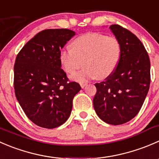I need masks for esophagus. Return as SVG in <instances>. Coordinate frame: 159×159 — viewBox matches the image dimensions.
Masks as SVG:
<instances>
[{
  "instance_id": "1",
  "label": "esophagus",
  "mask_w": 159,
  "mask_h": 159,
  "mask_svg": "<svg viewBox=\"0 0 159 159\" xmlns=\"http://www.w3.org/2000/svg\"><path fill=\"white\" fill-rule=\"evenodd\" d=\"M86 85H87V83H80V86H81V88H83V89L86 86Z\"/></svg>"
}]
</instances>
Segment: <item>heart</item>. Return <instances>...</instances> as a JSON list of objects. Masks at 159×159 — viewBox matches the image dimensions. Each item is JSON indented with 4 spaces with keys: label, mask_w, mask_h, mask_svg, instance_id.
Listing matches in <instances>:
<instances>
[{
    "label": "heart",
    "mask_w": 159,
    "mask_h": 159,
    "mask_svg": "<svg viewBox=\"0 0 159 159\" xmlns=\"http://www.w3.org/2000/svg\"><path fill=\"white\" fill-rule=\"evenodd\" d=\"M121 47L118 39L100 33H88L76 38L70 48L62 49L59 60L69 74L74 73L81 66L84 68L73 75L71 80L84 83L97 77L104 79L111 76L118 66Z\"/></svg>",
    "instance_id": "b5f03b06"
}]
</instances>
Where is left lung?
<instances>
[{
    "mask_svg": "<svg viewBox=\"0 0 159 159\" xmlns=\"http://www.w3.org/2000/svg\"><path fill=\"white\" fill-rule=\"evenodd\" d=\"M121 47L118 66L105 81L96 83L93 107L106 123L123 125L141 110L150 85V60L141 41L118 25L110 26Z\"/></svg>",
    "mask_w": 159,
    "mask_h": 159,
    "instance_id": "obj_1",
    "label": "left lung"
}]
</instances>
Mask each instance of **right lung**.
<instances>
[{
    "label": "right lung",
    "mask_w": 159,
    "mask_h": 159,
    "mask_svg": "<svg viewBox=\"0 0 159 159\" xmlns=\"http://www.w3.org/2000/svg\"><path fill=\"white\" fill-rule=\"evenodd\" d=\"M76 34L69 29H46L24 45L14 67L16 98L26 116L36 125L52 129L70 117L73 99L81 89L69 82L61 69L59 54Z\"/></svg>",
    "instance_id": "right-lung-1"
}]
</instances>
